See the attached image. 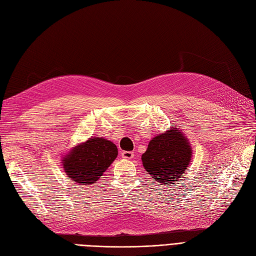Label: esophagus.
I'll return each instance as SVG.
<instances>
[{"mask_svg": "<svg viewBox=\"0 0 256 256\" xmlns=\"http://www.w3.org/2000/svg\"><path fill=\"white\" fill-rule=\"evenodd\" d=\"M134 154L132 152H122V158H126V160H131V158H134Z\"/></svg>", "mask_w": 256, "mask_h": 256, "instance_id": "1", "label": "esophagus"}]
</instances>
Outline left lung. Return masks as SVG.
Returning a JSON list of instances; mask_svg holds the SVG:
<instances>
[{
  "instance_id": "left-lung-1",
  "label": "left lung",
  "mask_w": 256,
  "mask_h": 256,
  "mask_svg": "<svg viewBox=\"0 0 256 256\" xmlns=\"http://www.w3.org/2000/svg\"><path fill=\"white\" fill-rule=\"evenodd\" d=\"M192 156L190 140L183 130L170 127L149 140L142 163L154 180L168 185L178 181L188 170Z\"/></svg>"
}]
</instances>
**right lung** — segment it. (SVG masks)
<instances>
[{"label":"right lung","mask_w":256,"mask_h":256,"mask_svg":"<svg viewBox=\"0 0 256 256\" xmlns=\"http://www.w3.org/2000/svg\"><path fill=\"white\" fill-rule=\"evenodd\" d=\"M118 147L104 138H89L62 156V166L75 184L91 185L98 181L118 156Z\"/></svg>","instance_id":"1"}]
</instances>
